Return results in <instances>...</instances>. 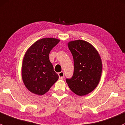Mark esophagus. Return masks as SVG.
Instances as JSON below:
<instances>
[{"label":"esophagus","mask_w":125,"mask_h":125,"mask_svg":"<svg viewBox=\"0 0 125 125\" xmlns=\"http://www.w3.org/2000/svg\"><path fill=\"white\" fill-rule=\"evenodd\" d=\"M58 75H59V78H60V79H63V78H64V72H60V73H58Z\"/></svg>","instance_id":"obj_1"}]
</instances>
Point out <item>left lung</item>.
I'll return each mask as SVG.
<instances>
[{"mask_svg": "<svg viewBox=\"0 0 125 125\" xmlns=\"http://www.w3.org/2000/svg\"><path fill=\"white\" fill-rule=\"evenodd\" d=\"M68 47L73 57L74 72L70 79H66L67 83L76 94H88L96 88L101 80V56L93 46L81 40L69 42Z\"/></svg>", "mask_w": 125, "mask_h": 125, "instance_id": "8db88e82", "label": "left lung"}]
</instances>
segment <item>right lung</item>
I'll list each match as a JSON object with an SVG mask.
<instances>
[{"mask_svg":"<svg viewBox=\"0 0 125 125\" xmlns=\"http://www.w3.org/2000/svg\"><path fill=\"white\" fill-rule=\"evenodd\" d=\"M60 41L54 38H42L35 42L26 52L21 76L25 87L32 93L44 94L58 79L49 55Z\"/></svg>","mask_w":125,"mask_h":125,"instance_id":"obj_1","label":"right lung"}]
</instances>
